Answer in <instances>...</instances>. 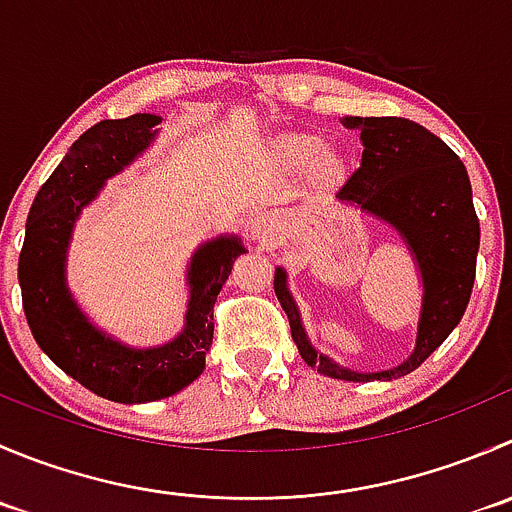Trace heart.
<instances>
[{"label": "heart", "instance_id": "1", "mask_svg": "<svg viewBox=\"0 0 512 512\" xmlns=\"http://www.w3.org/2000/svg\"><path fill=\"white\" fill-rule=\"evenodd\" d=\"M322 150V140L315 135H292L280 142V155L287 165H307L315 160ZM315 170L320 177H337L342 170V160L335 152H322L315 162Z\"/></svg>", "mask_w": 512, "mask_h": 512}]
</instances>
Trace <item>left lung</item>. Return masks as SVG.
<instances>
[{
	"label": "left lung",
	"instance_id": "obj_1",
	"mask_svg": "<svg viewBox=\"0 0 512 512\" xmlns=\"http://www.w3.org/2000/svg\"><path fill=\"white\" fill-rule=\"evenodd\" d=\"M345 124L360 130L362 162L337 197L390 222L420 265L425 295L415 352L393 370H347L317 355L307 342L280 267L275 270V295L307 365L337 380H393L423 365L463 317L475 282L480 222L465 165L423 124L405 117H355Z\"/></svg>",
	"mask_w": 512,
	"mask_h": 512
}]
</instances>
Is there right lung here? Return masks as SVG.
Here are the masks:
<instances>
[{"label": "right lung", "instance_id": "right-lung-1", "mask_svg": "<svg viewBox=\"0 0 512 512\" xmlns=\"http://www.w3.org/2000/svg\"><path fill=\"white\" fill-rule=\"evenodd\" d=\"M157 114L102 119L89 127L39 187L19 252V287L34 340L69 377L114 403H152L175 395L205 370L215 332V307L237 255V237H217L190 265V310L177 340L132 350L94 330L64 285L69 232L104 180L130 165L155 137Z\"/></svg>", "mask_w": 512, "mask_h": 512}]
</instances>
